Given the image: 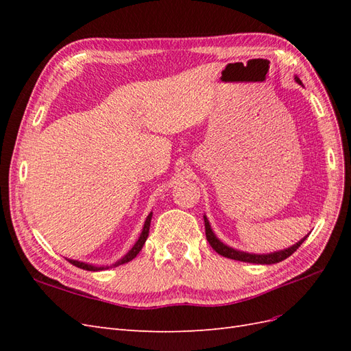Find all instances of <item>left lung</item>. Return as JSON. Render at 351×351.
Returning <instances> with one entry per match:
<instances>
[{"label":"left lung","mask_w":351,"mask_h":351,"mask_svg":"<svg viewBox=\"0 0 351 351\" xmlns=\"http://www.w3.org/2000/svg\"><path fill=\"white\" fill-rule=\"evenodd\" d=\"M295 82L302 84L300 79L295 77ZM205 218V232H206V240L209 241L210 247L214 249L218 254H221V256L224 258H228V259H234V261H241V262H249V263H261V265H271V263H278L284 259H287L289 256H291V254L300 247V244L306 240L302 239L299 243H295L294 246L285 249V250H280V252H274V253H268V254H252V253H246V252H240V250H234L231 249L228 246H226L224 243H221L215 234L214 231L210 230V226H209V221L206 217Z\"/></svg>","instance_id":"left-lung-1"}]
</instances>
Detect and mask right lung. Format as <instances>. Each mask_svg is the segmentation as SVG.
<instances>
[{"instance_id":"right-lung-1","label":"right lung","mask_w":351,"mask_h":351,"mask_svg":"<svg viewBox=\"0 0 351 351\" xmlns=\"http://www.w3.org/2000/svg\"><path fill=\"white\" fill-rule=\"evenodd\" d=\"M151 219H152V214H149L147 215V218H146V221H145V226H143V230H142V234H141V237H139V240L136 241V244L134 246L132 247V250L125 254V256L123 258V259H120L119 262H115L112 267H119V265H123V263H127V262H130L132 259H134L136 256H137V253H139L141 250H142V247H143V244H145V241H146V239H147V236H149V227H151ZM69 262L71 263V265H74V267H77V268H82V269H86V271H102V269H107L108 267H93V265H89V263H84V262H79V261H70L69 259Z\"/></svg>"}]
</instances>
